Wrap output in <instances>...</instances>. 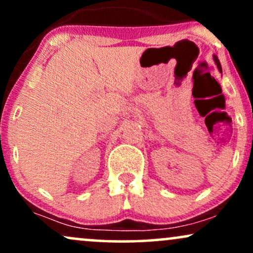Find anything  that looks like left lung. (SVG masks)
<instances>
[{
  "label": "left lung",
  "mask_w": 253,
  "mask_h": 253,
  "mask_svg": "<svg viewBox=\"0 0 253 253\" xmlns=\"http://www.w3.org/2000/svg\"><path fill=\"white\" fill-rule=\"evenodd\" d=\"M213 59H214V62H215V64H216V66H217V69H219V71H220V72H221V74H222L221 64H220V62H219V59H217V57L215 56V54H214V56H213Z\"/></svg>",
  "instance_id": "left-lung-1"
}]
</instances>
